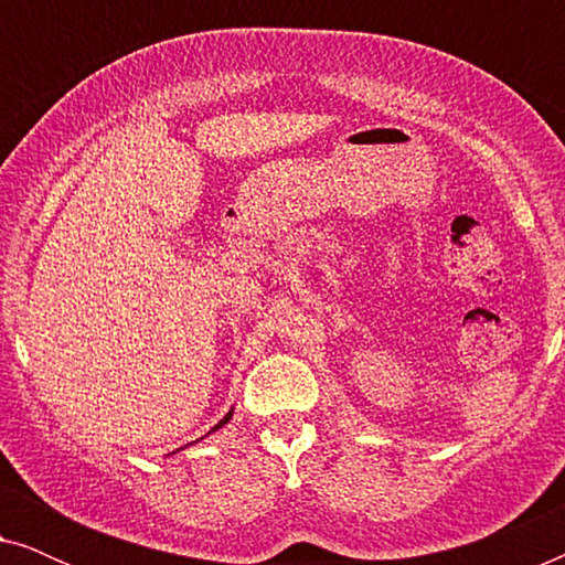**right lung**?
<instances>
[{"mask_svg": "<svg viewBox=\"0 0 565 565\" xmlns=\"http://www.w3.org/2000/svg\"><path fill=\"white\" fill-rule=\"evenodd\" d=\"M228 419H231V412H228V414H226V416H223V419H221V422H218V424H215V427H213V429H218V427H223V424H226V422H228Z\"/></svg>", "mask_w": 565, "mask_h": 565, "instance_id": "right-lung-1", "label": "right lung"}]
</instances>
